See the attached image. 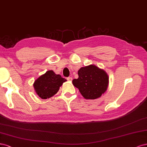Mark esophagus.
<instances>
[{
  "instance_id": "34e87169",
  "label": "esophagus",
  "mask_w": 147,
  "mask_h": 147,
  "mask_svg": "<svg viewBox=\"0 0 147 147\" xmlns=\"http://www.w3.org/2000/svg\"><path fill=\"white\" fill-rule=\"evenodd\" d=\"M67 80H68V81H72L73 78L71 77H68V78H67Z\"/></svg>"
}]
</instances>
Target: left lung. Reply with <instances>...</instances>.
Instances as JSON below:
<instances>
[{"label": "left lung", "mask_w": 147, "mask_h": 147, "mask_svg": "<svg viewBox=\"0 0 147 147\" xmlns=\"http://www.w3.org/2000/svg\"><path fill=\"white\" fill-rule=\"evenodd\" d=\"M78 73L79 78L73 80V84L84 98L96 99L107 90L109 77L105 70L90 65L80 68Z\"/></svg>", "instance_id": "1"}]
</instances>
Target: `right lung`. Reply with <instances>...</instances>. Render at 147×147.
<instances>
[{"mask_svg": "<svg viewBox=\"0 0 147 147\" xmlns=\"http://www.w3.org/2000/svg\"><path fill=\"white\" fill-rule=\"evenodd\" d=\"M65 81L67 80L61 78L60 75L49 70L35 80L34 87L38 95L42 99H47L57 93L60 87Z\"/></svg>", "mask_w": 147, "mask_h": 147, "instance_id": "obj_1", "label": "right lung"}]
</instances>
